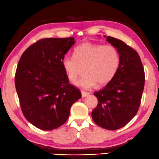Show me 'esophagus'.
<instances>
[{"label":"esophagus","mask_w":159,"mask_h":159,"mask_svg":"<svg viewBox=\"0 0 159 159\" xmlns=\"http://www.w3.org/2000/svg\"><path fill=\"white\" fill-rule=\"evenodd\" d=\"M90 93L89 92H86V91H81V95H82V97H86L87 96H89Z\"/></svg>","instance_id":"obj_1"}]
</instances>
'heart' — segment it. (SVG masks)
Listing matches in <instances>:
<instances>
[{
	"instance_id": "b5f03b06",
	"label": "heart",
	"mask_w": 159,
	"mask_h": 159,
	"mask_svg": "<svg viewBox=\"0 0 159 159\" xmlns=\"http://www.w3.org/2000/svg\"><path fill=\"white\" fill-rule=\"evenodd\" d=\"M120 56L117 49L111 45L85 42L77 46L74 56H65L62 65L67 76L74 81L85 68V74L75 85L84 89H90L98 84H108L117 74Z\"/></svg>"
}]
</instances>
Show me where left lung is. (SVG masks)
<instances>
[{
  "instance_id": "8db88e82",
  "label": "left lung",
  "mask_w": 159,
  "mask_h": 159,
  "mask_svg": "<svg viewBox=\"0 0 159 159\" xmlns=\"http://www.w3.org/2000/svg\"><path fill=\"white\" fill-rule=\"evenodd\" d=\"M120 56L115 78L93 94L97 107L91 112L93 122L103 128L115 130L126 125L137 114L145 84V73L136 51L121 40L107 37Z\"/></svg>"
}]
</instances>
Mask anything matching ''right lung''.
<instances>
[{"label": "right lung", "mask_w": 159, "mask_h": 159, "mask_svg": "<svg viewBox=\"0 0 159 159\" xmlns=\"http://www.w3.org/2000/svg\"><path fill=\"white\" fill-rule=\"evenodd\" d=\"M74 38H45L29 47L18 63L15 86L23 115L43 130L67 121L73 104L81 93L69 84L62 65Z\"/></svg>", "instance_id": "1"}]
</instances>
